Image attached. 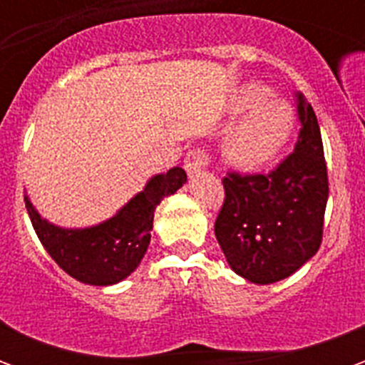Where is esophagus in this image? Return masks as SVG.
I'll return each instance as SVG.
<instances>
[{"label":"esophagus","mask_w":365,"mask_h":365,"mask_svg":"<svg viewBox=\"0 0 365 365\" xmlns=\"http://www.w3.org/2000/svg\"><path fill=\"white\" fill-rule=\"evenodd\" d=\"M209 162H211V158H209V154H207L205 150H201V148H193V150L187 152L183 168H185V172L193 178V175H197L199 172H203V170L209 166Z\"/></svg>","instance_id":"1"}]
</instances>
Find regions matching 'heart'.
Instances as JSON below:
<instances>
[{"instance_id":"b5f03b06","label":"heart","mask_w":365,"mask_h":365,"mask_svg":"<svg viewBox=\"0 0 365 365\" xmlns=\"http://www.w3.org/2000/svg\"><path fill=\"white\" fill-rule=\"evenodd\" d=\"M230 107L235 113H248L222 144L225 160L240 170H256L268 164L293 130L291 107L277 97H269L268 88L256 82L240 86Z\"/></svg>"}]
</instances>
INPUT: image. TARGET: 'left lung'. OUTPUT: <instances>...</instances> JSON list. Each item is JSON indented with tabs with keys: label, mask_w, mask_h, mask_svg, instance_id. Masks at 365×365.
I'll use <instances>...</instances> for the list:
<instances>
[{
	"label": "left lung",
	"mask_w": 365,
	"mask_h": 365,
	"mask_svg": "<svg viewBox=\"0 0 365 365\" xmlns=\"http://www.w3.org/2000/svg\"><path fill=\"white\" fill-rule=\"evenodd\" d=\"M295 150L269 174L229 172L215 237L232 272L268 285L295 274L322 240L329 175L319 120L297 93Z\"/></svg>",
	"instance_id": "1"
}]
</instances>
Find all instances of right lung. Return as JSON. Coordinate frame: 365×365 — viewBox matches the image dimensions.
<instances>
[{
  "label": "right lung",
  "mask_w": 365,
  "mask_h": 365,
  "mask_svg": "<svg viewBox=\"0 0 365 365\" xmlns=\"http://www.w3.org/2000/svg\"><path fill=\"white\" fill-rule=\"evenodd\" d=\"M185 182L187 175L180 166L154 175L117 215L88 229L52 225L38 215L27 195L25 207L38 240L68 275L90 285H113L138 268L150 245L156 207Z\"/></svg>",
  "instance_id": "right-lung-1"
}]
</instances>
